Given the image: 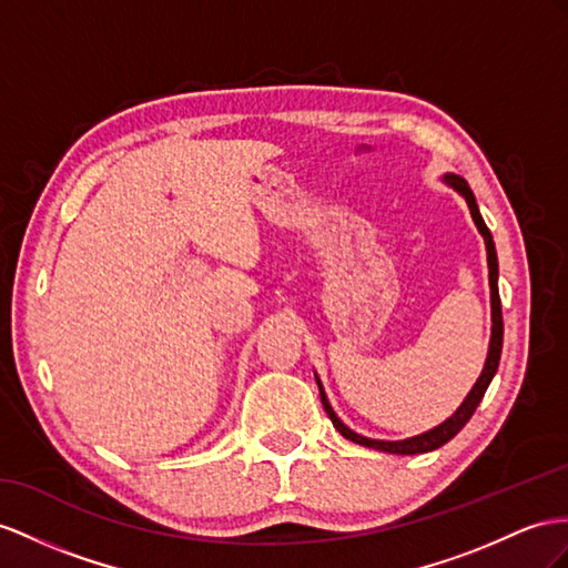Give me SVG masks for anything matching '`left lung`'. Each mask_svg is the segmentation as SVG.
<instances>
[{
    "mask_svg": "<svg viewBox=\"0 0 568 568\" xmlns=\"http://www.w3.org/2000/svg\"><path fill=\"white\" fill-rule=\"evenodd\" d=\"M444 182L448 186H454L456 192L465 199V203H468L470 209V215L473 221L479 230V235L485 237V246H487V266H489V290H491V338H489V353H487V359H485V367H483V374H479V379L475 382L473 390L468 396H465V400L460 403V408L450 415L446 423H442L439 427H434L425 434H417V436H410V439H403V442H379V439H367V436H362L357 432H353L351 427H345L341 423V417L333 413L331 403L324 394V386L322 382L316 379L318 384V394H322V403H324V410L328 413L333 427H336L345 439H351L359 446H367V448H376V450H386V454H400V456H413V454H427V450H434L444 446L446 442L454 439V436L465 427V423L473 417L475 408L479 405V400H483L487 386L491 384L494 374H497V367H499V357H501V343H504V318H501V300H499V261H497V250H494V240H491V232L489 227L485 225L483 215H479V209H477V201H475V194L473 189L468 186V182H465L463 178H458V174H444Z\"/></svg>",
    "mask_w": 568,
    "mask_h": 568,
    "instance_id": "obj_1",
    "label": "left lung"
}]
</instances>
